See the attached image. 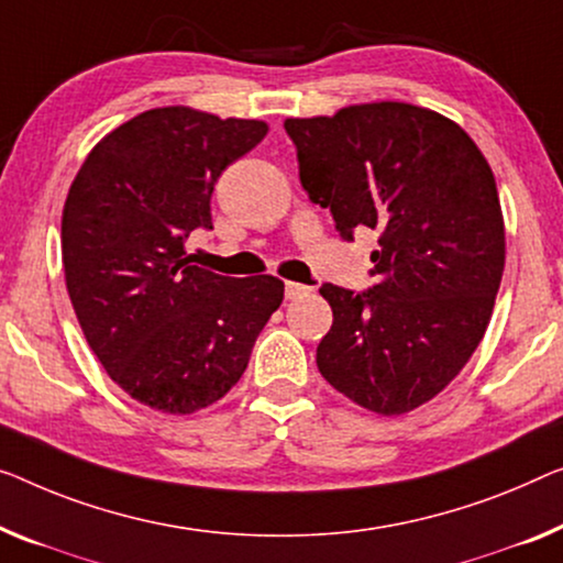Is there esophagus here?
Returning <instances> with one entry per match:
<instances>
[{
    "mask_svg": "<svg viewBox=\"0 0 563 563\" xmlns=\"http://www.w3.org/2000/svg\"><path fill=\"white\" fill-rule=\"evenodd\" d=\"M308 292H310V288L303 283H285V298L288 300H298V298L308 296Z\"/></svg>",
    "mask_w": 563,
    "mask_h": 563,
    "instance_id": "obj_1",
    "label": "esophagus"
}]
</instances>
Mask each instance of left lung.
Masks as SVG:
<instances>
[{"mask_svg":"<svg viewBox=\"0 0 563 563\" xmlns=\"http://www.w3.org/2000/svg\"><path fill=\"white\" fill-rule=\"evenodd\" d=\"M300 184L329 207L341 240L374 230L376 283L321 285L333 325L323 379L376 415H405L460 374L488 329L506 232L493 172L473 139L409 103L288 119Z\"/></svg>","mask_w":563,"mask_h":563,"instance_id":"1","label":"left lung"}]
</instances>
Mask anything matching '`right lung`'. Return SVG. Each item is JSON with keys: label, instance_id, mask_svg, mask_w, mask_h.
<instances>
[{"label": "right lung", "instance_id": "right-lung-1", "mask_svg": "<svg viewBox=\"0 0 563 563\" xmlns=\"http://www.w3.org/2000/svg\"><path fill=\"white\" fill-rule=\"evenodd\" d=\"M263 121L169 106L90 151L63 209V267L80 329L119 387L151 409L191 415L222 399L283 303L273 275L191 265L184 242L212 230V191L265 139Z\"/></svg>", "mask_w": 563, "mask_h": 563}]
</instances>
